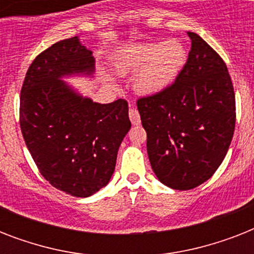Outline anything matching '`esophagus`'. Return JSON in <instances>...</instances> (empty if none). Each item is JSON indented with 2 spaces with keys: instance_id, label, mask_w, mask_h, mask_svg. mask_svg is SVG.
Returning <instances> with one entry per match:
<instances>
[{
  "instance_id": "esophagus-1",
  "label": "esophagus",
  "mask_w": 254,
  "mask_h": 254,
  "mask_svg": "<svg viewBox=\"0 0 254 254\" xmlns=\"http://www.w3.org/2000/svg\"><path fill=\"white\" fill-rule=\"evenodd\" d=\"M129 119H130V121H131V124H133V125H138V124L141 123V119H139L138 111H137V109H135L133 105H131V108L129 109Z\"/></svg>"
}]
</instances>
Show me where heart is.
Returning <instances> with one entry per match:
<instances>
[{"label": "heart", "instance_id": "b5f03b06", "mask_svg": "<svg viewBox=\"0 0 254 254\" xmlns=\"http://www.w3.org/2000/svg\"><path fill=\"white\" fill-rule=\"evenodd\" d=\"M187 62L185 46L178 41L134 45L120 51L115 67L121 75L134 72L135 91L142 95L161 93L177 80Z\"/></svg>", "mask_w": 254, "mask_h": 254}]
</instances>
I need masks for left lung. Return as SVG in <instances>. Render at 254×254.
<instances>
[{
	"instance_id": "obj_1",
	"label": "left lung",
	"mask_w": 254,
	"mask_h": 254,
	"mask_svg": "<svg viewBox=\"0 0 254 254\" xmlns=\"http://www.w3.org/2000/svg\"><path fill=\"white\" fill-rule=\"evenodd\" d=\"M177 80L137 100L147 155L157 178L174 190H191L212 177L232 141L236 100L221 57L197 34Z\"/></svg>"
}]
</instances>
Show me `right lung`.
Segmentation results:
<instances>
[{"label":"right lung","instance_id":"add662e5","mask_svg":"<svg viewBox=\"0 0 254 254\" xmlns=\"http://www.w3.org/2000/svg\"><path fill=\"white\" fill-rule=\"evenodd\" d=\"M92 51L77 37L42 51L30 64L19 97V125L39 173L55 189L87 197L108 185L130 129L127 101L83 99L59 77L92 72Z\"/></svg>","mask_w":254,"mask_h":254}]
</instances>
